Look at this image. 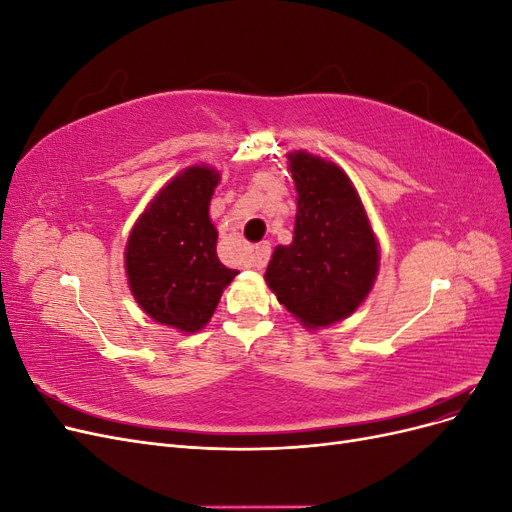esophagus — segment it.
I'll use <instances>...</instances> for the list:
<instances>
[{
    "mask_svg": "<svg viewBox=\"0 0 512 512\" xmlns=\"http://www.w3.org/2000/svg\"><path fill=\"white\" fill-rule=\"evenodd\" d=\"M269 258H271V245H269V243L256 245V250H254V254H252V267L265 269Z\"/></svg>",
    "mask_w": 512,
    "mask_h": 512,
    "instance_id": "1",
    "label": "esophagus"
}]
</instances>
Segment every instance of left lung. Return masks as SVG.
<instances>
[{"label":"left lung","instance_id":"left-lung-1","mask_svg":"<svg viewBox=\"0 0 512 512\" xmlns=\"http://www.w3.org/2000/svg\"><path fill=\"white\" fill-rule=\"evenodd\" d=\"M297 218L290 245H277L265 280L307 329L344 320L369 294L378 243L352 181L333 162L290 153Z\"/></svg>","mask_w":512,"mask_h":512}]
</instances>
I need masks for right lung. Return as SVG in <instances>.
<instances>
[{"instance_id": "add662e5", "label": "right lung", "mask_w": 512, "mask_h": 512, "mask_svg": "<svg viewBox=\"0 0 512 512\" xmlns=\"http://www.w3.org/2000/svg\"><path fill=\"white\" fill-rule=\"evenodd\" d=\"M220 175L192 166L170 181L138 218L126 245L134 299L160 324L183 333L205 327L239 271L222 265L209 203Z\"/></svg>"}]
</instances>
